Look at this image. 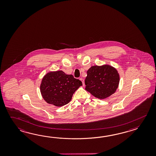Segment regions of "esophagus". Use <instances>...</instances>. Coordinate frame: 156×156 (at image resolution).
Listing matches in <instances>:
<instances>
[{
    "label": "esophagus",
    "mask_w": 156,
    "mask_h": 156,
    "mask_svg": "<svg viewBox=\"0 0 156 156\" xmlns=\"http://www.w3.org/2000/svg\"><path fill=\"white\" fill-rule=\"evenodd\" d=\"M80 80L82 81V83H83V86H84V85H85V84H84V80L83 79H82V78H80Z\"/></svg>",
    "instance_id": "obj_1"
}]
</instances>
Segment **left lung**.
Masks as SVG:
<instances>
[{
    "instance_id": "left-lung-1",
    "label": "left lung",
    "mask_w": 156,
    "mask_h": 156,
    "mask_svg": "<svg viewBox=\"0 0 156 156\" xmlns=\"http://www.w3.org/2000/svg\"><path fill=\"white\" fill-rule=\"evenodd\" d=\"M119 81V74L114 67L93 66L87 71L85 90L96 98L104 99L115 93Z\"/></svg>"
}]
</instances>
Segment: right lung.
I'll list each match as a JSON object with an SVG mask.
<instances>
[{
    "mask_svg": "<svg viewBox=\"0 0 156 156\" xmlns=\"http://www.w3.org/2000/svg\"><path fill=\"white\" fill-rule=\"evenodd\" d=\"M82 82L60 70L47 73L42 80L40 91L47 103L55 106H63L70 102Z\"/></svg>",
    "mask_w": 156,
    "mask_h": 156,
    "instance_id": "add662e5",
    "label": "right lung"
}]
</instances>
